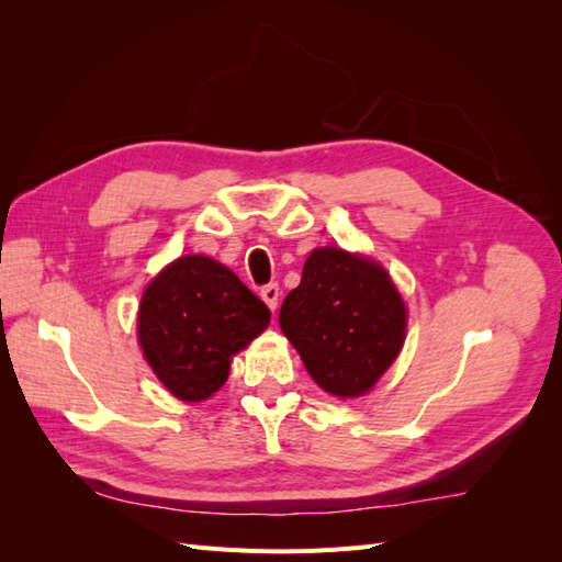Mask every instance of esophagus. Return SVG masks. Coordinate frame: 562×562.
I'll use <instances>...</instances> for the list:
<instances>
[{
	"label": "esophagus",
	"mask_w": 562,
	"mask_h": 562,
	"mask_svg": "<svg viewBox=\"0 0 562 562\" xmlns=\"http://www.w3.org/2000/svg\"><path fill=\"white\" fill-rule=\"evenodd\" d=\"M260 295H262V300H265V304L267 307L274 312L277 307H279V295H281V291H279V283H267L262 291H260Z\"/></svg>",
	"instance_id": "34e87169"
}]
</instances>
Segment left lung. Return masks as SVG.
I'll return each mask as SVG.
<instances>
[{
	"instance_id": "obj_1",
	"label": "left lung",
	"mask_w": 562,
	"mask_h": 562,
	"mask_svg": "<svg viewBox=\"0 0 562 562\" xmlns=\"http://www.w3.org/2000/svg\"><path fill=\"white\" fill-rule=\"evenodd\" d=\"M279 326L323 391L356 398L396 361L407 310L384 267L326 246L310 252L300 285L281 304Z\"/></svg>"
}]
</instances>
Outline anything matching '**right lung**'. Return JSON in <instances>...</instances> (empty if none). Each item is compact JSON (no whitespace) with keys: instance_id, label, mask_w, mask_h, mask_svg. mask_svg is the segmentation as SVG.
Here are the masks:
<instances>
[{"instance_id":"add662e5","label":"right lung","mask_w":562,"mask_h":562,"mask_svg":"<svg viewBox=\"0 0 562 562\" xmlns=\"http://www.w3.org/2000/svg\"><path fill=\"white\" fill-rule=\"evenodd\" d=\"M269 316L232 269L184 255L143 293L138 342L159 382L176 398L199 403L227 382L232 356L267 328Z\"/></svg>"}]
</instances>
